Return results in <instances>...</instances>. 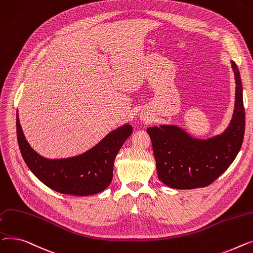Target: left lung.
I'll return each instance as SVG.
<instances>
[{
    "instance_id": "8db88e82",
    "label": "left lung",
    "mask_w": 253,
    "mask_h": 253,
    "mask_svg": "<svg viewBox=\"0 0 253 253\" xmlns=\"http://www.w3.org/2000/svg\"><path fill=\"white\" fill-rule=\"evenodd\" d=\"M236 93L232 120L219 135L209 139L191 136L174 125L148 127L159 180L168 187L187 190L211 185L239 153L244 138L245 111L240 72L231 61Z\"/></svg>"
}]
</instances>
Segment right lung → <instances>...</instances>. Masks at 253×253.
I'll use <instances>...</instances> for the list:
<instances>
[{
  "mask_svg": "<svg viewBox=\"0 0 253 253\" xmlns=\"http://www.w3.org/2000/svg\"><path fill=\"white\" fill-rule=\"evenodd\" d=\"M17 139L21 155L38 179L62 194L94 195L105 190L112 181L114 159L132 126L125 124L111 130L90 150L67 158L51 159L36 152L28 144L16 114Z\"/></svg>",
  "mask_w": 253,
  "mask_h": 253,
  "instance_id": "right-lung-1",
  "label": "right lung"
}]
</instances>
